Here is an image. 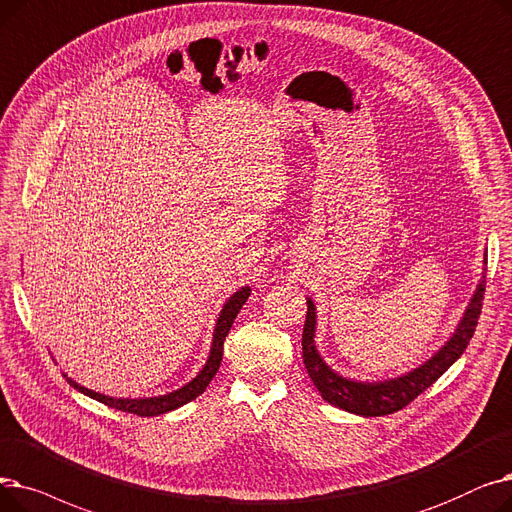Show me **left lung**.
I'll use <instances>...</instances> for the list:
<instances>
[{
  "mask_svg": "<svg viewBox=\"0 0 512 512\" xmlns=\"http://www.w3.org/2000/svg\"><path fill=\"white\" fill-rule=\"evenodd\" d=\"M483 294H485V277L481 279L475 296L462 316V321L456 329V333L450 337V342L437 352L431 360H427L423 367L415 369L412 373L383 381V383H360L339 377L333 373L323 358L319 356L314 348V325H316V314L314 304L308 300V312H306V323L302 333V352H304V364L310 379L314 381L316 389H319L321 396L337 406L344 408L354 415L362 417H383V415H394V412L408 406L417 396H421L429 385H433L440 379L452 364L460 358V354L467 350L471 337L475 333L481 306H483Z\"/></svg>",
  "mask_w": 512,
  "mask_h": 512,
  "instance_id": "8db88e82",
  "label": "left lung"
}]
</instances>
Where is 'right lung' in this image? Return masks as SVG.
I'll return each instance as SVG.
<instances>
[{
    "label": "right lung",
    "instance_id": "add662e5",
    "mask_svg": "<svg viewBox=\"0 0 512 512\" xmlns=\"http://www.w3.org/2000/svg\"><path fill=\"white\" fill-rule=\"evenodd\" d=\"M248 298H250V287H241L229 298V302L223 306L221 316H218V321H216L212 350H210L206 367L200 371V375L196 379L189 381L187 385H183L181 389H177V392H173V394H166V396H160V398H145V400H127V398H110V396H104V394L91 392V389L81 387L79 383H75L72 379H68V383L75 389H79V392H83L85 396L97 400V402H102V404H106L110 408H116V410L131 412V415H137V417H156V415H164V412H168V410H175V408H179V406H183L191 400H196L200 394H204V389L208 387V383L216 375L218 367H221L225 337H227L229 329L233 327L235 316L239 314L241 306L246 304Z\"/></svg>",
    "mask_w": 512,
    "mask_h": 512
}]
</instances>
